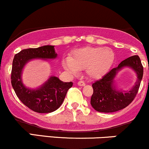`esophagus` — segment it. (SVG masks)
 Instances as JSON below:
<instances>
[{
  "instance_id": "1",
  "label": "esophagus",
  "mask_w": 149,
  "mask_h": 149,
  "mask_svg": "<svg viewBox=\"0 0 149 149\" xmlns=\"http://www.w3.org/2000/svg\"><path fill=\"white\" fill-rule=\"evenodd\" d=\"M78 85H79V86H84V85H85V83L83 80H80V81L78 82Z\"/></svg>"
}]
</instances>
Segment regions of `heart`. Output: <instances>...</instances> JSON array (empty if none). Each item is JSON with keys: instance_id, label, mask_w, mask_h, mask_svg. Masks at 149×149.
I'll return each instance as SVG.
<instances>
[{"instance_id": "heart-1", "label": "heart", "mask_w": 149, "mask_h": 149, "mask_svg": "<svg viewBox=\"0 0 149 149\" xmlns=\"http://www.w3.org/2000/svg\"><path fill=\"white\" fill-rule=\"evenodd\" d=\"M115 59L112 49L102 47H86L76 49L71 57L63 60V66L70 73L76 74L80 69H85L91 78H99L106 74Z\"/></svg>"}]
</instances>
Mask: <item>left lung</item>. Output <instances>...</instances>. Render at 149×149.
<instances>
[{"instance_id": "left-lung-1", "label": "left lung", "mask_w": 149, "mask_h": 149, "mask_svg": "<svg viewBox=\"0 0 149 149\" xmlns=\"http://www.w3.org/2000/svg\"><path fill=\"white\" fill-rule=\"evenodd\" d=\"M125 66L132 68L138 74V80L131 91L123 93L117 91L114 88L113 79L117 71ZM143 72V66L138 55L132 56L121 61L117 67L112 69L92 84L93 94L90 101L92 107L102 113L116 112L127 107L139 91Z\"/></svg>"}]
</instances>
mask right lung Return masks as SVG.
Masks as SVG:
<instances>
[{
	"mask_svg": "<svg viewBox=\"0 0 149 149\" xmlns=\"http://www.w3.org/2000/svg\"><path fill=\"white\" fill-rule=\"evenodd\" d=\"M57 57L54 46L45 45L38 48L22 49L15 55L11 72V83L19 100L31 110L40 113L56 111L63 103L67 91L73 86L72 82L64 83L57 77H50L41 88L30 90L22 83L21 74L24 66L33 58L54 59Z\"/></svg>",
	"mask_w": 149,
	"mask_h": 149,
	"instance_id": "right-lung-1",
	"label": "right lung"
}]
</instances>
